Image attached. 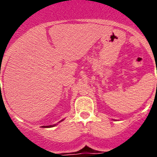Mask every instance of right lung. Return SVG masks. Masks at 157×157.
Here are the masks:
<instances>
[{
  "mask_svg": "<svg viewBox=\"0 0 157 157\" xmlns=\"http://www.w3.org/2000/svg\"><path fill=\"white\" fill-rule=\"evenodd\" d=\"M55 125H46V126H43L44 128H52L53 127V126H55Z\"/></svg>",
  "mask_w": 157,
  "mask_h": 157,
  "instance_id": "obj_1",
  "label": "right lung"
}]
</instances>
